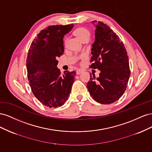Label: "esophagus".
<instances>
[{
	"label": "esophagus",
	"instance_id": "obj_1",
	"mask_svg": "<svg viewBox=\"0 0 152 152\" xmlns=\"http://www.w3.org/2000/svg\"><path fill=\"white\" fill-rule=\"evenodd\" d=\"M82 70H80V69H78V70H77V71H76V73H77V75H80L81 73H82Z\"/></svg>",
	"mask_w": 152,
	"mask_h": 152
}]
</instances>
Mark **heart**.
I'll return each mask as SVG.
<instances>
[{
    "label": "heart",
    "instance_id": "heart-1",
    "mask_svg": "<svg viewBox=\"0 0 152 152\" xmlns=\"http://www.w3.org/2000/svg\"><path fill=\"white\" fill-rule=\"evenodd\" d=\"M74 34L79 37L82 41L86 39H89V31L84 28H79L75 30Z\"/></svg>",
    "mask_w": 152,
    "mask_h": 152
}]
</instances>
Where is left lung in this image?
Returning <instances> with one entry per match:
<instances>
[{
    "mask_svg": "<svg viewBox=\"0 0 152 152\" xmlns=\"http://www.w3.org/2000/svg\"><path fill=\"white\" fill-rule=\"evenodd\" d=\"M92 23L96 29L90 67L98 68L100 73L96 79L94 75H90L87 87L96 102L111 104L118 100L126 89L131 73L129 58L123 42L108 26L95 20Z\"/></svg>",
    "mask_w": 152,
    "mask_h": 152,
    "instance_id": "obj_1",
    "label": "left lung"
}]
</instances>
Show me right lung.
Returning a JSON list of instances; mask_svg holds the SVG:
<instances>
[{
    "label": "right lung",
    "instance_id": "right-lung-1",
    "mask_svg": "<svg viewBox=\"0 0 152 152\" xmlns=\"http://www.w3.org/2000/svg\"><path fill=\"white\" fill-rule=\"evenodd\" d=\"M73 25H51L41 30L31 44L26 59L28 79L32 93L49 108L61 107L68 99L75 72L61 75L57 58L63 54V37Z\"/></svg>",
    "mask_w": 152,
    "mask_h": 152
}]
</instances>
